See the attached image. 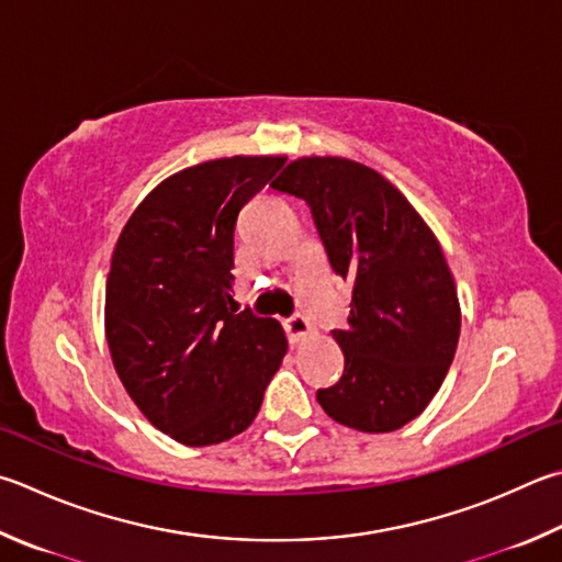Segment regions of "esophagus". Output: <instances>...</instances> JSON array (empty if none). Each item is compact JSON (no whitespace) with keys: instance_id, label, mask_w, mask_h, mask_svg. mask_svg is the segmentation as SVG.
I'll list each match as a JSON object with an SVG mask.
<instances>
[{"instance_id":"34e87169","label":"esophagus","mask_w":562,"mask_h":562,"mask_svg":"<svg viewBox=\"0 0 562 562\" xmlns=\"http://www.w3.org/2000/svg\"><path fill=\"white\" fill-rule=\"evenodd\" d=\"M288 334H290V341L292 344H300V341H304L307 339V336H312V324H310V319L307 316H302V314H294L292 319H288Z\"/></svg>"}]
</instances>
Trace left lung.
Returning a JSON list of instances; mask_svg holds the SVG:
<instances>
[{
    "instance_id": "8db88e82",
    "label": "left lung",
    "mask_w": 562,
    "mask_h": 562,
    "mask_svg": "<svg viewBox=\"0 0 562 562\" xmlns=\"http://www.w3.org/2000/svg\"><path fill=\"white\" fill-rule=\"evenodd\" d=\"M270 187L304 199L331 270L351 284L331 336L339 383L316 391L331 420L393 432L420 415L454 359L462 310L432 228L379 171L344 157H300Z\"/></svg>"
}]
</instances>
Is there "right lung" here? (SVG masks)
Wrapping results in <instances>:
<instances>
[{
  "label": "right lung",
  "instance_id": "right-lung-1",
  "mask_svg": "<svg viewBox=\"0 0 562 562\" xmlns=\"http://www.w3.org/2000/svg\"><path fill=\"white\" fill-rule=\"evenodd\" d=\"M280 155L193 165L151 189L122 228L105 284V339L147 420L187 447L248 430L288 353L280 322L233 310V231Z\"/></svg>",
  "mask_w": 562,
  "mask_h": 562
}]
</instances>
